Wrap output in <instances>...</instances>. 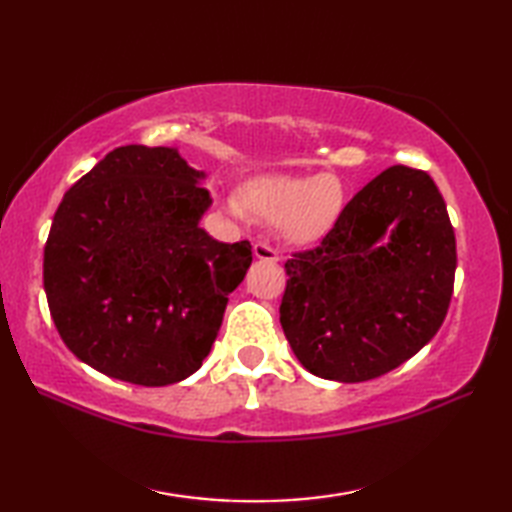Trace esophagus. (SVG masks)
Masks as SVG:
<instances>
[{"label":"esophagus","instance_id":"34e87169","mask_svg":"<svg viewBox=\"0 0 512 512\" xmlns=\"http://www.w3.org/2000/svg\"><path fill=\"white\" fill-rule=\"evenodd\" d=\"M253 253H255L257 259H264V262H279V259H281L279 250L275 246H270L268 242H257L253 246Z\"/></svg>","mask_w":512,"mask_h":512}]
</instances>
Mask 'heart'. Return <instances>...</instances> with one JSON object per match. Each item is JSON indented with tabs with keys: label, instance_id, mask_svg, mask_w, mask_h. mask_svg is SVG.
<instances>
[{
	"label": "heart",
	"instance_id": "1",
	"mask_svg": "<svg viewBox=\"0 0 512 512\" xmlns=\"http://www.w3.org/2000/svg\"><path fill=\"white\" fill-rule=\"evenodd\" d=\"M345 191L332 173L321 176H266L250 182L242 202L233 200V211L244 209L266 222H279L281 233L292 242H312L339 220Z\"/></svg>",
	"mask_w": 512,
	"mask_h": 512
}]
</instances>
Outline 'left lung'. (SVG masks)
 I'll use <instances>...</instances> for the list:
<instances>
[{
  "instance_id": "1",
  "label": "left lung",
  "mask_w": 512,
  "mask_h": 512,
  "mask_svg": "<svg viewBox=\"0 0 512 512\" xmlns=\"http://www.w3.org/2000/svg\"><path fill=\"white\" fill-rule=\"evenodd\" d=\"M390 235L387 245L379 239ZM455 233L427 171L394 165L345 204L319 246L292 253L279 321L310 374L363 383L402 365L447 317Z\"/></svg>"
}]
</instances>
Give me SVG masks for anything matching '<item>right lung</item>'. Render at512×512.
Instances as JSON below:
<instances>
[{"label": "right lung", "instance_id": "right-lung-1", "mask_svg": "<svg viewBox=\"0 0 512 512\" xmlns=\"http://www.w3.org/2000/svg\"><path fill=\"white\" fill-rule=\"evenodd\" d=\"M176 149L116 147L63 195L43 248V288L68 350L143 387L200 369L250 242L200 228L211 195Z\"/></svg>", "mask_w": 512, "mask_h": 512}]
</instances>
